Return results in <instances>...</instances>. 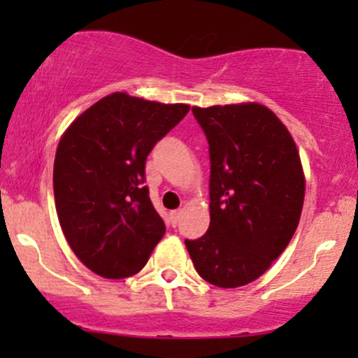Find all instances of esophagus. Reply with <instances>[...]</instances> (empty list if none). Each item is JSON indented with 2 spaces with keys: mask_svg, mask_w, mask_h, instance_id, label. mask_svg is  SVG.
<instances>
[{
  "mask_svg": "<svg viewBox=\"0 0 358 358\" xmlns=\"http://www.w3.org/2000/svg\"><path fill=\"white\" fill-rule=\"evenodd\" d=\"M180 222V211H171L169 213V223H171L173 227H176V223Z\"/></svg>",
  "mask_w": 358,
  "mask_h": 358,
  "instance_id": "esophagus-1",
  "label": "esophagus"
}]
</instances>
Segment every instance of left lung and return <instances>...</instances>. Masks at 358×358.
<instances>
[{"label":"left lung","mask_w":358,"mask_h":358,"mask_svg":"<svg viewBox=\"0 0 358 358\" xmlns=\"http://www.w3.org/2000/svg\"><path fill=\"white\" fill-rule=\"evenodd\" d=\"M209 143V229L185 239L197 273L218 287L246 286L296 232L305 176L291 133L259 103L192 107Z\"/></svg>","instance_id":"8db88e82"}]
</instances>
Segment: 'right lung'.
Here are the masks:
<instances>
[{
    "mask_svg": "<svg viewBox=\"0 0 358 358\" xmlns=\"http://www.w3.org/2000/svg\"><path fill=\"white\" fill-rule=\"evenodd\" d=\"M189 109L117 92L76 117L60 138L53 166L57 215L74 255L100 277L140 272L164 236L143 185L145 161Z\"/></svg>",
    "mask_w": 358,
    "mask_h": 358,
    "instance_id": "1",
    "label": "right lung"
}]
</instances>
